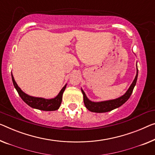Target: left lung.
<instances>
[{"label":"left lung","mask_w":155,"mask_h":155,"mask_svg":"<svg viewBox=\"0 0 155 155\" xmlns=\"http://www.w3.org/2000/svg\"><path fill=\"white\" fill-rule=\"evenodd\" d=\"M138 78V68L137 71V75H136L134 80L133 81L132 84L129 87L127 91L125 92V94L121 96L120 97H118L115 100H108V101H100V102H94V101H91L89 100L87 97L85 95V92L81 89L82 93L84 94V104L87 109L91 110V112L94 113H105L108 112L110 110L115 109V108H118L122 106L123 104L126 102L127 101L129 100L130 97L131 93H132L133 90L134 88V86L136 85L137 81Z\"/></svg>","instance_id":"obj_1"}]
</instances>
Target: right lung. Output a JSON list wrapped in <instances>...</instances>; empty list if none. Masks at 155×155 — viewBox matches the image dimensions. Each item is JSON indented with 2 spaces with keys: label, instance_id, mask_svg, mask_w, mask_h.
I'll return each instance as SVG.
<instances>
[{
  "label": "right lung",
  "instance_id": "obj_1",
  "mask_svg": "<svg viewBox=\"0 0 155 155\" xmlns=\"http://www.w3.org/2000/svg\"><path fill=\"white\" fill-rule=\"evenodd\" d=\"M12 79L14 84V86L18 92V94H19L21 98L25 103H26L30 107L36 108V109L41 110H58L60 107L62 102V98H63V94L66 87V85L61 89L58 94L55 97V98L50 99H45L41 97H35L30 96L28 94L23 92L18 85L16 83L15 78L13 77L12 74Z\"/></svg>",
  "mask_w": 155,
  "mask_h": 155
}]
</instances>
